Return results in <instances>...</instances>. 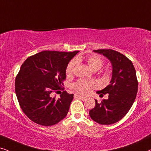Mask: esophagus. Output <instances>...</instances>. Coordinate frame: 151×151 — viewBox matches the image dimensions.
<instances>
[{"mask_svg": "<svg viewBox=\"0 0 151 151\" xmlns=\"http://www.w3.org/2000/svg\"><path fill=\"white\" fill-rule=\"evenodd\" d=\"M74 97L79 98V99H80L81 100H83V101H86V100H87V98H86V97H84V96H81V95L77 94V93H76V94L74 95Z\"/></svg>", "mask_w": 151, "mask_h": 151, "instance_id": "1", "label": "esophagus"}]
</instances>
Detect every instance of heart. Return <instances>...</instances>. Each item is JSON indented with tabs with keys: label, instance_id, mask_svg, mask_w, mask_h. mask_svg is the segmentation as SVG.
I'll return each instance as SVG.
<instances>
[{
	"label": "heart",
	"instance_id": "b5f03b06",
	"mask_svg": "<svg viewBox=\"0 0 151 151\" xmlns=\"http://www.w3.org/2000/svg\"><path fill=\"white\" fill-rule=\"evenodd\" d=\"M87 62L88 65L93 71H98L103 65V62L97 56H90L87 58ZM76 64V60H73L69 62L66 69V73L67 76H70L73 73V68ZM98 86L97 83L94 81H88L85 80H78L73 84V88L78 93L83 95H88L91 93L93 88Z\"/></svg>",
	"mask_w": 151,
	"mask_h": 151
}]
</instances>
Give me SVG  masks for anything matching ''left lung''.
<instances>
[{
  "mask_svg": "<svg viewBox=\"0 0 151 151\" xmlns=\"http://www.w3.org/2000/svg\"><path fill=\"white\" fill-rule=\"evenodd\" d=\"M93 51L108 59L112 66V73L109 85L96 92L108 93V99L103 100L101 103L95 100V107L89 111V116L99 124H113L123 118L134 103L138 89L136 71L132 62L116 50L99 49Z\"/></svg>",
  "mask_w": 151,
  "mask_h": 151,
  "instance_id": "8db88e82",
  "label": "left lung"
}]
</instances>
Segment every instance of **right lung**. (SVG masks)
<instances>
[{
    "label": "right lung",
    "mask_w": 151,
    "mask_h": 151,
    "mask_svg": "<svg viewBox=\"0 0 151 151\" xmlns=\"http://www.w3.org/2000/svg\"><path fill=\"white\" fill-rule=\"evenodd\" d=\"M78 52L45 50L21 65L15 80L16 94L21 109L33 122L50 126L66 117L73 94L64 91L56 99L50 93L63 85L68 64Z\"/></svg>",
    "instance_id": "right-lung-1"
}]
</instances>
